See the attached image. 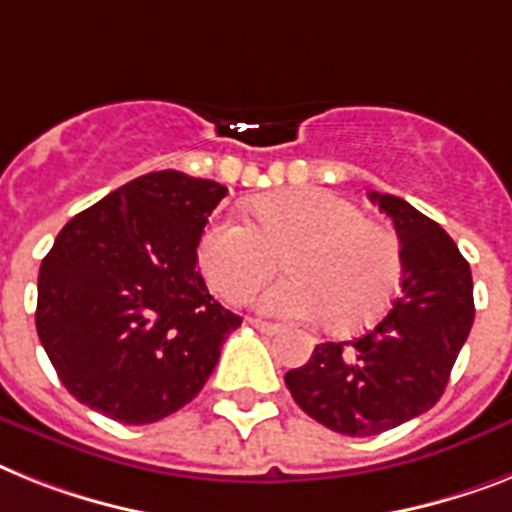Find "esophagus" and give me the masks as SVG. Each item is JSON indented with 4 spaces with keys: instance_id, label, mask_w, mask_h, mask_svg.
Returning a JSON list of instances; mask_svg holds the SVG:
<instances>
[{
    "instance_id": "esophagus-1",
    "label": "esophagus",
    "mask_w": 512,
    "mask_h": 512,
    "mask_svg": "<svg viewBox=\"0 0 512 512\" xmlns=\"http://www.w3.org/2000/svg\"><path fill=\"white\" fill-rule=\"evenodd\" d=\"M248 324H251L253 329H259V332H264V335H277V332H280V324L261 322V319H248Z\"/></svg>"
}]
</instances>
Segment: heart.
Masks as SVG:
<instances>
[{"label":"heart","mask_w":512,"mask_h":512,"mask_svg":"<svg viewBox=\"0 0 512 512\" xmlns=\"http://www.w3.org/2000/svg\"><path fill=\"white\" fill-rule=\"evenodd\" d=\"M206 280L230 301H248L274 274L277 259L295 277L261 295L266 314L353 329L379 314L398 280V243L329 190L272 193L253 206V227L217 219L198 246Z\"/></svg>","instance_id":"obj_1"}]
</instances>
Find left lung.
<instances>
[{"label":"left lung","mask_w":512,"mask_h":512,"mask_svg":"<svg viewBox=\"0 0 512 512\" xmlns=\"http://www.w3.org/2000/svg\"><path fill=\"white\" fill-rule=\"evenodd\" d=\"M369 198L400 238L403 280L382 322L353 342H322L285 384L332 432L371 437L421 416L442 398L474 324L471 266L442 227L390 193Z\"/></svg>","instance_id":"obj_1"}]
</instances>
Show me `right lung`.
Here are the masks:
<instances>
[{
  "mask_svg": "<svg viewBox=\"0 0 512 512\" xmlns=\"http://www.w3.org/2000/svg\"><path fill=\"white\" fill-rule=\"evenodd\" d=\"M225 185L164 170L75 214L38 272L36 329L59 382L120 424H154L196 398L240 327L198 272Z\"/></svg>",
  "mask_w": 512,
  "mask_h": 512,
  "instance_id": "1",
  "label": "right lung"
}]
</instances>
